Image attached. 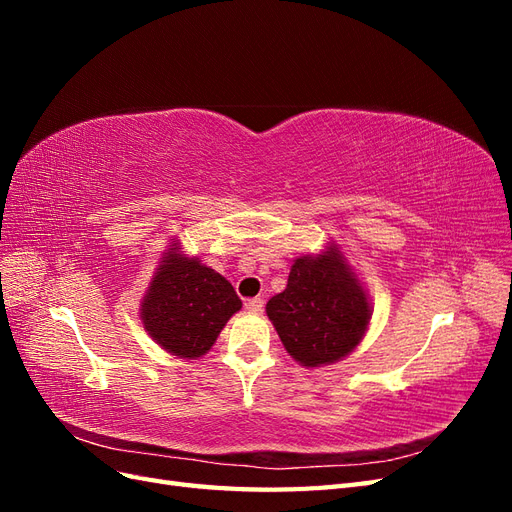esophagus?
<instances>
[{
  "mask_svg": "<svg viewBox=\"0 0 512 512\" xmlns=\"http://www.w3.org/2000/svg\"><path fill=\"white\" fill-rule=\"evenodd\" d=\"M245 307H247V312L260 314V312H262V307H265V301H262L260 297H254V299H250V301L245 303Z\"/></svg>",
  "mask_w": 512,
  "mask_h": 512,
  "instance_id": "obj_1",
  "label": "esophagus"
}]
</instances>
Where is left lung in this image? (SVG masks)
<instances>
[{
    "label": "left lung",
    "instance_id": "obj_1",
    "mask_svg": "<svg viewBox=\"0 0 512 512\" xmlns=\"http://www.w3.org/2000/svg\"><path fill=\"white\" fill-rule=\"evenodd\" d=\"M267 316L292 359L318 367L352 352L367 329L369 303L335 247L294 262Z\"/></svg>",
    "mask_w": 512,
    "mask_h": 512
}]
</instances>
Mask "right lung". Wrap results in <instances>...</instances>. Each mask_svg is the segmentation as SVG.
I'll use <instances>...</instances> for the list:
<instances>
[{"label":"right lung","mask_w":512,"mask_h":512,"mask_svg":"<svg viewBox=\"0 0 512 512\" xmlns=\"http://www.w3.org/2000/svg\"><path fill=\"white\" fill-rule=\"evenodd\" d=\"M162 262L143 301V324L164 350L196 359L239 312L241 299L226 277L196 258L170 250Z\"/></svg>","instance_id":"right-lung-1"}]
</instances>
